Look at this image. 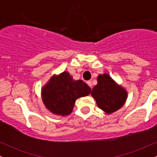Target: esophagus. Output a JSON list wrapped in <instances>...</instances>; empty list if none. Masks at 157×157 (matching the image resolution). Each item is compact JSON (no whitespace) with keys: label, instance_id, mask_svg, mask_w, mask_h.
<instances>
[{"label":"esophagus","instance_id":"obj_1","mask_svg":"<svg viewBox=\"0 0 157 157\" xmlns=\"http://www.w3.org/2000/svg\"><path fill=\"white\" fill-rule=\"evenodd\" d=\"M87 84L89 85V86H90V87H91V88H92V82H91V80H89V81H87Z\"/></svg>","mask_w":157,"mask_h":157}]
</instances>
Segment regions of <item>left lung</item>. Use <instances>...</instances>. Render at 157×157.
<instances>
[{
    "label": "left lung",
    "instance_id": "left-lung-1",
    "mask_svg": "<svg viewBox=\"0 0 157 157\" xmlns=\"http://www.w3.org/2000/svg\"><path fill=\"white\" fill-rule=\"evenodd\" d=\"M91 94L96 100L98 107L109 114L121 109L125 104L128 94L108 74H103L97 77V84L93 88Z\"/></svg>",
    "mask_w": 157,
    "mask_h": 157
}]
</instances>
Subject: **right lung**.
<instances>
[{"mask_svg": "<svg viewBox=\"0 0 157 157\" xmlns=\"http://www.w3.org/2000/svg\"><path fill=\"white\" fill-rule=\"evenodd\" d=\"M91 88L82 80H75L67 71L52 76L41 90L46 109L56 115L66 116L72 111L77 99L86 97Z\"/></svg>", "mask_w": 157, "mask_h": 157, "instance_id": "obj_1", "label": "right lung"}]
</instances>
